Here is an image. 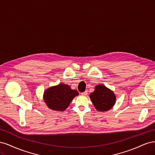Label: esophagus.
<instances>
[{"mask_svg": "<svg viewBox=\"0 0 155 155\" xmlns=\"http://www.w3.org/2000/svg\"><path fill=\"white\" fill-rule=\"evenodd\" d=\"M81 95H82V96H87V94H88V92H87V91H85V92H81Z\"/></svg>", "mask_w": 155, "mask_h": 155, "instance_id": "34e87169", "label": "esophagus"}]
</instances>
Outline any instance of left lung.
<instances>
[{"label": "left lung", "mask_w": 155, "mask_h": 155, "mask_svg": "<svg viewBox=\"0 0 155 155\" xmlns=\"http://www.w3.org/2000/svg\"><path fill=\"white\" fill-rule=\"evenodd\" d=\"M91 100L97 111L105 112L111 109L114 107L116 96L114 92L104 85H97L94 91L91 93Z\"/></svg>", "instance_id": "obj_1"}]
</instances>
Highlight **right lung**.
<instances>
[{"instance_id": "add662e5", "label": "right lung", "mask_w": 155, "mask_h": 155, "mask_svg": "<svg viewBox=\"0 0 155 155\" xmlns=\"http://www.w3.org/2000/svg\"><path fill=\"white\" fill-rule=\"evenodd\" d=\"M78 95V91L72 89L70 85L59 83L46 89L43 94V100L49 109L64 111L74 98Z\"/></svg>"}]
</instances>
